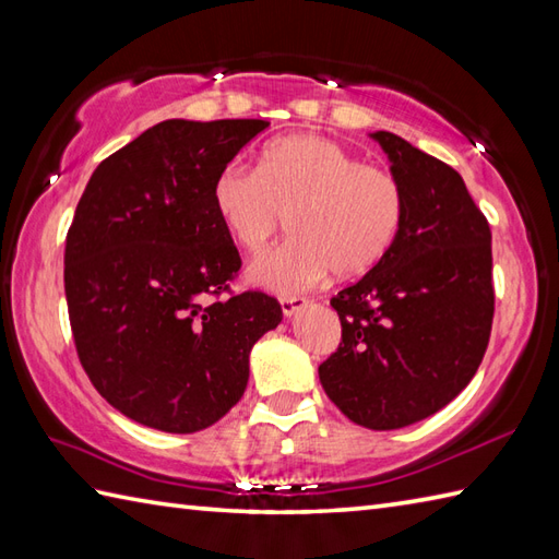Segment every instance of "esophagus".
<instances>
[{
  "label": "esophagus",
  "instance_id": "1",
  "mask_svg": "<svg viewBox=\"0 0 559 559\" xmlns=\"http://www.w3.org/2000/svg\"><path fill=\"white\" fill-rule=\"evenodd\" d=\"M305 305H307V300L298 298V295H283V298H281V310L286 317L298 314Z\"/></svg>",
  "mask_w": 559,
  "mask_h": 559
}]
</instances>
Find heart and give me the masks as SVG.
Listing matches in <instances>:
<instances>
[{
	"label": "heart",
	"instance_id": "1",
	"mask_svg": "<svg viewBox=\"0 0 559 559\" xmlns=\"http://www.w3.org/2000/svg\"><path fill=\"white\" fill-rule=\"evenodd\" d=\"M211 197L225 230L249 254L264 252L290 216L293 240L249 269L254 283L276 293L314 288L331 269L341 278L370 271L391 252L406 216L394 173L317 134L271 141L257 170L228 165Z\"/></svg>",
	"mask_w": 559,
	"mask_h": 559
}]
</instances>
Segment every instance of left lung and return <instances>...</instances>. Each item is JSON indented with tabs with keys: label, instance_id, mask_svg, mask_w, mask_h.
<instances>
[{
	"label": "left lung",
	"instance_id": "obj_1",
	"mask_svg": "<svg viewBox=\"0 0 559 559\" xmlns=\"http://www.w3.org/2000/svg\"><path fill=\"white\" fill-rule=\"evenodd\" d=\"M370 136L406 216L391 252L331 298L341 343L319 382L348 420L399 430L442 411L478 370L495 314L492 235L451 165L391 132Z\"/></svg>",
	"mask_w": 559,
	"mask_h": 559
}]
</instances>
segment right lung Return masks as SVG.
<instances>
[{"label": "right lung", "mask_w": 559, "mask_h": 559, "mask_svg": "<svg viewBox=\"0 0 559 559\" xmlns=\"http://www.w3.org/2000/svg\"><path fill=\"white\" fill-rule=\"evenodd\" d=\"M264 120H165L83 189L67 233L64 293L79 360L98 394L153 430H206L242 399L249 350L276 329L266 293L233 295L240 254L213 180Z\"/></svg>", "instance_id": "right-lung-1"}]
</instances>
